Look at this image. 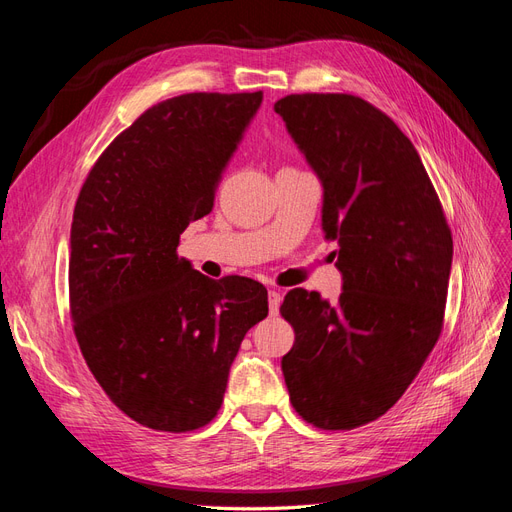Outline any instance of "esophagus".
<instances>
[{
    "instance_id": "34e87169",
    "label": "esophagus",
    "mask_w": 512,
    "mask_h": 512,
    "mask_svg": "<svg viewBox=\"0 0 512 512\" xmlns=\"http://www.w3.org/2000/svg\"><path fill=\"white\" fill-rule=\"evenodd\" d=\"M280 303H282V292L271 288V290H269V309H271L273 316H275L277 312H280Z\"/></svg>"
}]
</instances>
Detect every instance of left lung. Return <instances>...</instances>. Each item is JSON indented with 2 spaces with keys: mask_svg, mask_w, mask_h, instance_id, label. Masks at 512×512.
<instances>
[{
  "mask_svg": "<svg viewBox=\"0 0 512 512\" xmlns=\"http://www.w3.org/2000/svg\"><path fill=\"white\" fill-rule=\"evenodd\" d=\"M273 108L322 185V230L342 271L335 303L286 294L284 380L307 423L352 429L395 406L438 342L451 230L421 156L378 108L348 94H292Z\"/></svg>",
  "mask_w": 512,
  "mask_h": 512,
  "instance_id": "obj_1",
  "label": "left lung"
}]
</instances>
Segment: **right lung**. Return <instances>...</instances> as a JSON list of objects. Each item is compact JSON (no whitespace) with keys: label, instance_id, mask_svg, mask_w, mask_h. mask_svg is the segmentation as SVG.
I'll list each match as a JSON object with an SVG mask.
<instances>
[{"label":"right lung","instance_id":"add662e5","mask_svg":"<svg viewBox=\"0 0 512 512\" xmlns=\"http://www.w3.org/2000/svg\"><path fill=\"white\" fill-rule=\"evenodd\" d=\"M262 104L185 94L151 106L87 175L70 230V312L81 352L136 423L192 431L218 414L267 288L198 273L179 235L213 209L232 153Z\"/></svg>","mask_w":512,"mask_h":512}]
</instances>
